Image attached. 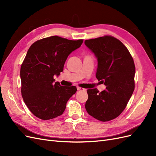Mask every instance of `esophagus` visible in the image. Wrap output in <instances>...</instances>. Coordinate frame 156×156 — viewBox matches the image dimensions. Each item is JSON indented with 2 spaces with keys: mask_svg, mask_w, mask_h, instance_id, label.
Wrapping results in <instances>:
<instances>
[{
  "mask_svg": "<svg viewBox=\"0 0 156 156\" xmlns=\"http://www.w3.org/2000/svg\"><path fill=\"white\" fill-rule=\"evenodd\" d=\"M77 90H81V91H87V90H86V89H84V88H81V87H77Z\"/></svg>",
  "mask_w": 156,
  "mask_h": 156,
  "instance_id": "34e87169",
  "label": "esophagus"
}]
</instances>
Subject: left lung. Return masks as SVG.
Masks as SVG:
<instances>
[{
	"mask_svg": "<svg viewBox=\"0 0 156 156\" xmlns=\"http://www.w3.org/2000/svg\"><path fill=\"white\" fill-rule=\"evenodd\" d=\"M84 44L98 60L96 78L106 86L99 93L87 90L85 108L88 114L100 121L116 119L122 112L135 88V66L128 49L111 36L87 40Z\"/></svg>",
	"mask_w": 156,
	"mask_h": 156,
	"instance_id": "8db88e82",
	"label": "left lung"
}]
</instances>
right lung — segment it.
<instances>
[{"label":"right lung","mask_w":156,"mask_h":156,"mask_svg":"<svg viewBox=\"0 0 156 156\" xmlns=\"http://www.w3.org/2000/svg\"><path fill=\"white\" fill-rule=\"evenodd\" d=\"M83 41L53 36L36 41L28 50L21 67V90L25 104L35 116L48 120L62 115L77 88L55 83L53 77L62 72L68 56Z\"/></svg>","instance_id":"obj_1"}]
</instances>
